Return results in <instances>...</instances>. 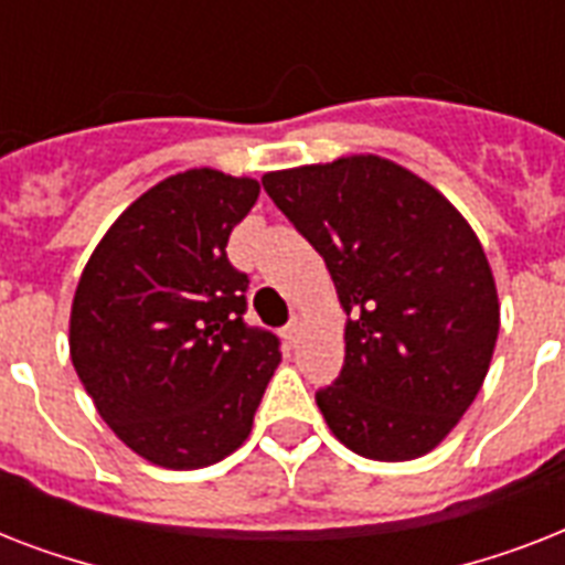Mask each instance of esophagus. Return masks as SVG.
<instances>
[{
    "mask_svg": "<svg viewBox=\"0 0 565 565\" xmlns=\"http://www.w3.org/2000/svg\"><path fill=\"white\" fill-rule=\"evenodd\" d=\"M281 337L290 345L296 343V340H299V322H296V319H292V322H287V326H284V331H281Z\"/></svg>",
    "mask_w": 565,
    "mask_h": 565,
    "instance_id": "34e87169",
    "label": "esophagus"
}]
</instances>
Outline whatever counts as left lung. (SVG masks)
Segmentation results:
<instances>
[{
    "label": "left lung",
    "mask_w": 565,
    "mask_h": 565,
    "mask_svg": "<svg viewBox=\"0 0 565 565\" xmlns=\"http://www.w3.org/2000/svg\"><path fill=\"white\" fill-rule=\"evenodd\" d=\"M264 190L326 257L345 310V361L317 404L372 460H413L469 411L499 340L492 269L446 195L354 154L266 172Z\"/></svg>",
    "instance_id": "obj_1"
}]
</instances>
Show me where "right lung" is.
<instances>
[{
    "mask_svg": "<svg viewBox=\"0 0 565 565\" xmlns=\"http://www.w3.org/2000/svg\"><path fill=\"white\" fill-rule=\"evenodd\" d=\"M257 181L188 170L122 211L84 266L70 354L99 416L131 451L202 469L252 430L281 340L248 326V275L228 260L231 228Z\"/></svg>",
    "mask_w": 565,
    "mask_h": 565,
    "instance_id": "add662e5",
    "label": "right lung"
}]
</instances>
